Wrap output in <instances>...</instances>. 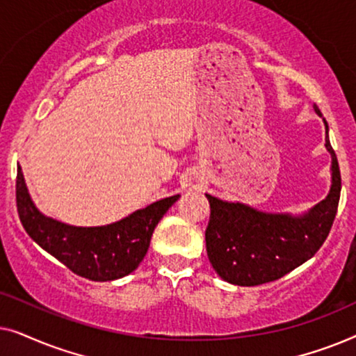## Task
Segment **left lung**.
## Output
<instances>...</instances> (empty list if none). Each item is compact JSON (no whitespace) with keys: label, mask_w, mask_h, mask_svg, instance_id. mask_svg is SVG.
<instances>
[{"label":"left lung","mask_w":356,"mask_h":356,"mask_svg":"<svg viewBox=\"0 0 356 356\" xmlns=\"http://www.w3.org/2000/svg\"><path fill=\"white\" fill-rule=\"evenodd\" d=\"M314 108L321 115L318 106ZM325 147L332 155V188L327 197L303 217L264 213L206 194L211 204L206 228L207 256L223 280L240 286L279 280L311 259L324 245L342 189L339 162L329 138H325Z\"/></svg>","instance_id":"8db88e82"}]
</instances>
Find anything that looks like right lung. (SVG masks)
<instances>
[{
	"instance_id": "add662e5",
	"label": "right lung",
	"mask_w": 356,
	"mask_h": 356,
	"mask_svg": "<svg viewBox=\"0 0 356 356\" xmlns=\"http://www.w3.org/2000/svg\"><path fill=\"white\" fill-rule=\"evenodd\" d=\"M178 197H165L111 225L71 227L37 211L17 167L16 206L24 230L67 269L95 282L121 279L138 269L155 227Z\"/></svg>"
}]
</instances>
